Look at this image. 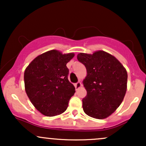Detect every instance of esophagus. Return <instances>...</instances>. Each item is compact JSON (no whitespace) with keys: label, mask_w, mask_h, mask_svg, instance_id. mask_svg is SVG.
Returning <instances> with one entry per match:
<instances>
[{"label":"esophagus","mask_w":146,"mask_h":146,"mask_svg":"<svg viewBox=\"0 0 146 146\" xmlns=\"http://www.w3.org/2000/svg\"><path fill=\"white\" fill-rule=\"evenodd\" d=\"M81 86H82V84L80 82H78L75 84V89L76 90L79 89V88H80Z\"/></svg>","instance_id":"esophagus-1"}]
</instances>
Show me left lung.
<instances>
[{
	"mask_svg": "<svg viewBox=\"0 0 146 146\" xmlns=\"http://www.w3.org/2000/svg\"><path fill=\"white\" fill-rule=\"evenodd\" d=\"M77 58L87 71L83 81L87 91L82 100L84 111L93 118H106L124 98L128 80L126 70L116 58L104 51L93 54L80 53Z\"/></svg>",
	"mask_w": 146,
	"mask_h": 146,
	"instance_id": "obj_1",
	"label": "left lung"
}]
</instances>
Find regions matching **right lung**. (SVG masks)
Masks as SVG:
<instances>
[{
    "mask_svg": "<svg viewBox=\"0 0 146 146\" xmlns=\"http://www.w3.org/2000/svg\"><path fill=\"white\" fill-rule=\"evenodd\" d=\"M74 53L62 54L51 50L36 57L26 68L25 91L38 111L48 117L62 114L67 108L75 87L68 81L66 64Z\"/></svg>",
    "mask_w": 146,
    "mask_h": 146,
    "instance_id": "obj_1",
    "label": "right lung"
}]
</instances>
